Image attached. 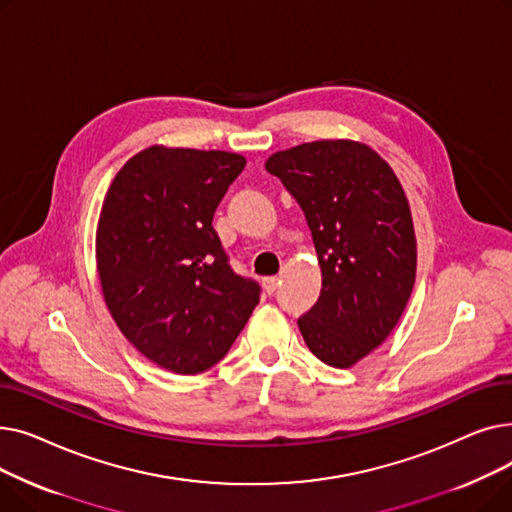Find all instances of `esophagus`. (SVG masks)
<instances>
[{"instance_id": "34e87169", "label": "esophagus", "mask_w": 512, "mask_h": 512, "mask_svg": "<svg viewBox=\"0 0 512 512\" xmlns=\"http://www.w3.org/2000/svg\"><path fill=\"white\" fill-rule=\"evenodd\" d=\"M263 284H265V290H267V292L274 294V292H276V288H278V284H280V276H270V278H265V280H263Z\"/></svg>"}]
</instances>
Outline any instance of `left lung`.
<instances>
[{
    "label": "left lung",
    "instance_id": "8db88e82",
    "mask_svg": "<svg viewBox=\"0 0 512 512\" xmlns=\"http://www.w3.org/2000/svg\"><path fill=\"white\" fill-rule=\"evenodd\" d=\"M265 170L301 205L317 251L321 294L299 319L305 344L330 367H353L390 336L413 292L405 188L380 153L351 139L276 151Z\"/></svg>",
    "mask_w": 512,
    "mask_h": 512
}]
</instances>
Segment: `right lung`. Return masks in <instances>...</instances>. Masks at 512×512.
<instances>
[{
    "label": "right lung",
    "instance_id": "1",
    "mask_svg": "<svg viewBox=\"0 0 512 512\" xmlns=\"http://www.w3.org/2000/svg\"><path fill=\"white\" fill-rule=\"evenodd\" d=\"M247 159L153 145L107 188L95 236L103 301L151 363L195 375L218 363L259 303L211 220Z\"/></svg>",
    "mask_w": 512,
    "mask_h": 512
}]
</instances>
